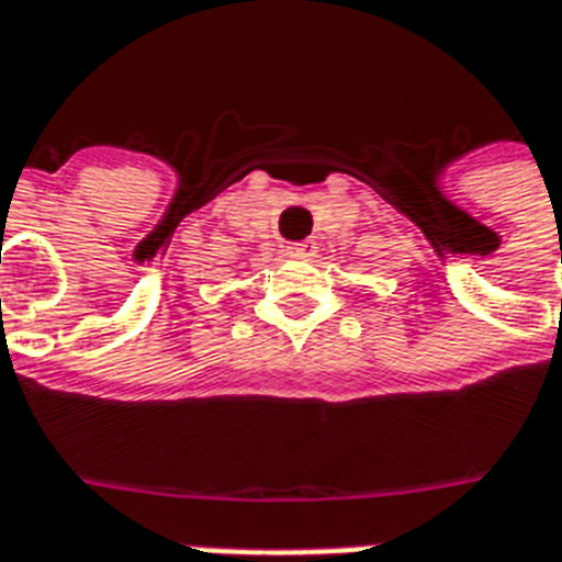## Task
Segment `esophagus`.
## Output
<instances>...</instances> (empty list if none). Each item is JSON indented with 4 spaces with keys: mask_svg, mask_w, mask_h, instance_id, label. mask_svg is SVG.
<instances>
[{
    "mask_svg": "<svg viewBox=\"0 0 562 562\" xmlns=\"http://www.w3.org/2000/svg\"><path fill=\"white\" fill-rule=\"evenodd\" d=\"M315 254H317V247H315V241H312V238L289 245V256H294V259H312Z\"/></svg>",
    "mask_w": 562,
    "mask_h": 562,
    "instance_id": "obj_1",
    "label": "esophagus"
}]
</instances>
